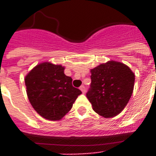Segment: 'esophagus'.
<instances>
[{"label":"esophagus","instance_id":"obj_1","mask_svg":"<svg viewBox=\"0 0 156 156\" xmlns=\"http://www.w3.org/2000/svg\"><path fill=\"white\" fill-rule=\"evenodd\" d=\"M79 89H80L81 91H82V92H83V93H85L86 92V88H85V87H84V86H81Z\"/></svg>","mask_w":156,"mask_h":156}]
</instances>
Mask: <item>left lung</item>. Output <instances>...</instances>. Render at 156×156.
<instances>
[{
	"instance_id": "left-lung-1",
	"label": "left lung",
	"mask_w": 156,
	"mask_h": 156,
	"mask_svg": "<svg viewBox=\"0 0 156 156\" xmlns=\"http://www.w3.org/2000/svg\"><path fill=\"white\" fill-rule=\"evenodd\" d=\"M87 97L93 110L105 118L118 115L127 105L134 86V73L125 64L110 61L90 69Z\"/></svg>"
}]
</instances>
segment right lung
Wrapping results in <instances>:
<instances>
[{
  "mask_svg": "<svg viewBox=\"0 0 156 156\" xmlns=\"http://www.w3.org/2000/svg\"><path fill=\"white\" fill-rule=\"evenodd\" d=\"M63 66L50 62L39 64L25 77L30 104L44 118L59 121L72 108L82 94L73 87V79L64 73Z\"/></svg>",
  "mask_w": 156,
  "mask_h": 156,
  "instance_id": "1",
  "label": "right lung"
}]
</instances>
